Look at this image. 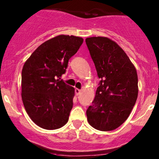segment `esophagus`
Returning a JSON list of instances; mask_svg holds the SVG:
<instances>
[{"label": "esophagus", "mask_w": 159, "mask_h": 159, "mask_svg": "<svg viewBox=\"0 0 159 159\" xmlns=\"http://www.w3.org/2000/svg\"><path fill=\"white\" fill-rule=\"evenodd\" d=\"M75 94L77 95V96H78V95L81 93V90H79V89H78V88H75Z\"/></svg>", "instance_id": "esophagus-1"}]
</instances>
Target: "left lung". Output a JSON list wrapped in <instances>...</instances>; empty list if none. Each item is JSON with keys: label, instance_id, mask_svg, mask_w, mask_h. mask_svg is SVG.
Returning a JSON list of instances; mask_svg holds the SVG:
<instances>
[{"label": "left lung", "instance_id": "1", "mask_svg": "<svg viewBox=\"0 0 159 159\" xmlns=\"http://www.w3.org/2000/svg\"><path fill=\"white\" fill-rule=\"evenodd\" d=\"M85 42L101 79L86 112L87 121L97 130L112 131L127 120L136 102V69L123 49L108 38L94 36Z\"/></svg>", "mask_w": 159, "mask_h": 159}]
</instances>
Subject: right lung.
Listing matches in <instances>:
<instances>
[{
  "label": "right lung",
  "instance_id": "right-lung-1",
  "mask_svg": "<svg viewBox=\"0 0 159 159\" xmlns=\"http://www.w3.org/2000/svg\"><path fill=\"white\" fill-rule=\"evenodd\" d=\"M83 41L78 36H57L40 45L24 64V106L30 119L43 129H57L68 122L75 89L61 77Z\"/></svg>",
  "mask_w": 159,
  "mask_h": 159
}]
</instances>
